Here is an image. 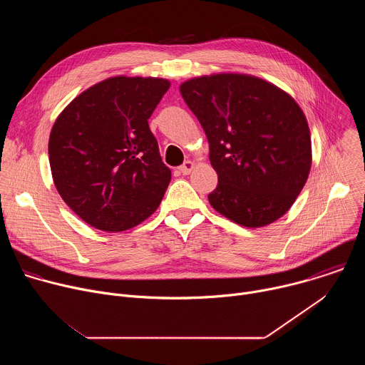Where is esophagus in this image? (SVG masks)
Masks as SVG:
<instances>
[{"label":"esophagus","mask_w":365,"mask_h":365,"mask_svg":"<svg viewBox=\"0 0 365 365\" xmlns=\"http://www.w3.org/2000/svg\"><path fill=\"white\" fill-rule=\"evenodd\" d=\"M193 168H195V163L190 162V160H187V162H185V163L179 168V170H180L182 175H189V173L193 170Z\"/></svg>","instance_id":"obj_1"}]
</instances>
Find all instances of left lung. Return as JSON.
<instances>
[{"instance_id": "1", "label": "left lung", "mask_w": 365, "mask_h": 365, "mask_svg": "<svg viewBox=\"0 0 365 365\" xmlns=\"http://www.w3.org/2000/svg\"><path fill=\"white\" fill-rule=\"evenodd\" d=\"M180 93L210 143L218 175L217 189L207 195L214 210L247 228L283 217L312 166L310 131L297 102L242 73L193 78Z\"/></svg>"}]
</instances>
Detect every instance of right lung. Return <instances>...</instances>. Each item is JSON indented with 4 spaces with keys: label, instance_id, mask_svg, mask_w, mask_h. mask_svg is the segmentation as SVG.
I'll return each mask as SVG.
<instances>
[{
    "label": "right lung",
    "instance_id": "right-lung-1",
    "mask_svg": "<svg viewBox=\"0 0 365 365\" xmlns=\"http://www.w3.org/2000/svg\"><path fill=\"white\" fill-rule=\"evenodd\" d=\"M169 88L163 78H108L78 95L51 127L55 186L91 227L121 232L159 207L172 172L147 120Z\"/></svg>",
    "mask_w": 365,
    "mask_h": 365
}]
</instances>
